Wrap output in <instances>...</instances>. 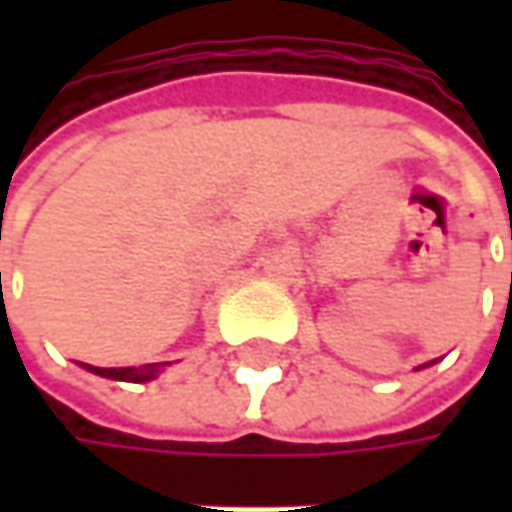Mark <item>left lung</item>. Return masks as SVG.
Segmentation results:
<instances>
[{"label":"left lung","instance_id":"left-lung-1","mask_svg":"<svg viewBox=\"0 0 512 512\" xmlns=\"http://www.w3.org/2000/svg\"><path fill=\"white\" fill-rule=\"evenodd\" d=\"M430 364H436V359H433V362H427V364H422V367H430ZM422 367H419V370H422Z\"/></svg>","mask_w":512,"mask_h":512}]
</instances>
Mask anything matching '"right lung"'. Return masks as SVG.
Instances as JSON below:
<instances>
[{
    "label": "right lung",
    "instance_id": "add662e5",
    "mask_svg": "<svg viewBox=\"0 0 512 512\" xmlns=\"http://www.w3.org/2000/svg\"><path fill=\"white\" fill-rule=\"evenodd\" d=\"M170 362H159V364H142V367H93V364H82L85 370L102 376V379H116V382H153Z\"/></svg>",
    "mask_w": 512,
    "mask_h": 512
}]
</instances>
